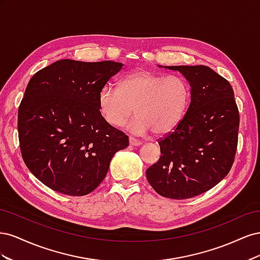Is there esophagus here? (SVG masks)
Here are the masks:
<instances>
[{"label": "esophagus", "mask_w": 260, "mask_h": 260, "mask_svg": "<svg viewBox=\"0 0 260 260\" xmlns=\"http://www.w3.org/2000/svg\"><path fill=\"white\" fill-rule=\"evenodd\" d=\"M129 144L131 145V146H140V145H142V142H141V141H138V140H136L135 138H129Z\"/></svg>", "instance_id": "1"}]
</instances>
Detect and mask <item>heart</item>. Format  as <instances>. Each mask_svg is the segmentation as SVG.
<instances>
[{"mask_svg":"<svg viewBox=\"0 0 260 260\" xmlns=\"http://www.w3.org/2000/svg\"><path fill=\"white\" fill-rule=\"evenodd\" d=\"M188 102V86L179 76L156 75L136 70L124 76L115 88L101 90L99 106L102 116L113 127H121L135 113L128 129L133 135L154 131L162 136L175 130L182 119Z\"/></svg>","mask_w":260,"mask_h":260,"instance_id":"b5f03b06","label":"heart"}]
</instances>
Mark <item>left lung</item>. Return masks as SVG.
I'll return each mask as SVG.
<instances>
[{"label":"left lung","mask_w":260,"mask_h":260,"mask_svg":"<svg viewBox=\"0 0 260 260\" xmlns=\"http://www.w3.org/2000/svg\"><path fill=\"white\" fill-rule=\"evenodd\" d=\"M158 67L185 78L191 102L176 129L158 142L160 158L146 170V178L164 198L191 199L229 174L238 146L239 109L231 84L211 68Z\"/></svg>","instance_id":"obj_1"}]
</instances>
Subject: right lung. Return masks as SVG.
<instances>
[{"label":"right lung","mask_w":260,"mask_h":260,"mask_svg":"<svg viewBox=\"0 0 260 260\" xmlns=\"http://www.w3.org/2000/svg\"><path fill=\"white\" fill-rule=\"evenodd\" d=\"M122 67L60 59L30 79L18 109L20 151L44 185L69 196L89 194L104 180L113 156L129 145L99 106L101 90Z\"/></svg>","instance_id":"1"}]
</instances>
